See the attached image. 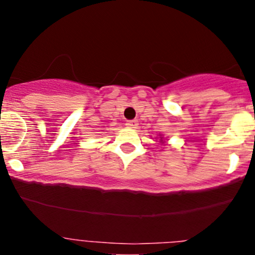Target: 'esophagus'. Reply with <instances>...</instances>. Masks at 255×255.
Returning <instances> with one entry per match:
<instances>
[{
	"label": "esophagus",
	"instance_id": "1",
	"mask_svg": "<svg viewBox=\"0 0 255 255\" xmlns=\"http://www.w3.org/2000/svg\"><path fill=\"white\" fill-rule=\"evenodd\" d=\"M137 125H139V124H137L136 120H130V121L126 122V126H127V127H129V128H136Z\"/></svg>",
	"mask_w": 255,
	"mask_h": 255
}]
</instances>
